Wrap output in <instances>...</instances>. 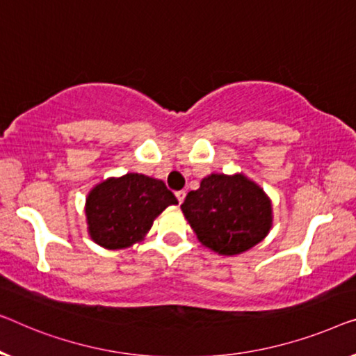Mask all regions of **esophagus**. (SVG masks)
I'll list each match as a JSON object with an SVG mask.
<instances>
[{
  "label": "esophagus",
  "mask_w": 356,
  "mask_h": 356,
  "mask_svg": "<svg viewBox=\"0 0 356 356\" xmlns=\"http://www.w3.org/2000/svg\"><path fill=\"white\" fill-rule=\"evenodd\" d=\"M176 196H177V201L180 204L184 203V200H185V196H187V193H185V190H179V192H176Z\"/></svg>",
  "instance_id": "esophagus-1"
}]
</instances>
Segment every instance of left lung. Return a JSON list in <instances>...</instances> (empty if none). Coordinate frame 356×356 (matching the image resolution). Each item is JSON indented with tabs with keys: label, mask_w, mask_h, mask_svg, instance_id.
I'll return each mask as SVG.
<instances>
[{
	"label": "left lung",
	"mask_w": 356,
	"mask_h": 356,
	"mask_svg": "<svg viewBox=\"0 0 356 356\" xmlns=\"http://www.w3.org/2000/svg\"><path fill=\"white\" fill-rule=\"evenodd\" d=\"M201 245L222 256L249 251L273 225L272 200L243 172H212L180 206Z\"/></svg>",
	"instance_id": "8db88e82"
}]
</instances>
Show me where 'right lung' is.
<instances>
[{
  "label": "right lung",
  "mask_w": 356,
  "mask_h": 356,
  "mask_svg": "<svg viewBox=\"0 0 356 356\" xmlns=\"http://www.w3.org/2000/svg\"><path fill=\"white\" fill-rule=\"evenodd\" d=\"M171 204L177 198L160 179L137 172L108 177L86 196L88 233L105 249L129 248L144 240L153 220Z\"/></svg>",
  "instance_id": "add662e5"
}]
</instances>
